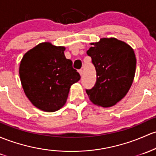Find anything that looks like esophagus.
Returning a JSON list of instances; mask_svg holds the SVG:
<instances>
[{"label":"esophagus","instance_id":"esophagus-1","mask_svg":"<svg viewBox=\"0 0 156 156\" xmlns=\"http://www.w3.org/2000/svg\"><path fill=\"white\" fill-rule=\"evenodd\" d=\"M78 73H79V74L81 75V76H82V75H83V71L82 69H80L79 71H78Z\"/></svg>","mask_w":156,"mask_h":156}]
</instances>
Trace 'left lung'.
<instances>
[{
    "instance_id": "left-lung-1",
    "label": "left lung",
    "mask_w": 156,
    "mask_h": 156,
    "mask_svg": "<svg viewBox=\"0 0 156 156\" xmlns=\"http://www.w3.org/2000/svg\"><path fill=\"white\" fill-rule=\"evenodd\" d=\"M87 50L96 70L95 86L86 90L93 104L103 107L115 105L126 95L133 83L136 68L134 50L115 37L101 38Z\"/></svg>"
}]
</instances>
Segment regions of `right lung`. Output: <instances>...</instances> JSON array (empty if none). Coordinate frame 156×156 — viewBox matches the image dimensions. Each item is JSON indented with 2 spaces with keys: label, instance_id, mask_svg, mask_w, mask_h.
<instances>
[{
  "label": "right lung",
  "instance_id": "right-lung-1",
  "mask_svg": "<svg viewBox=\"0 0 156 156\" xmlns=\"http://www.w3.org/2000/svg\"><path fill=\"white\" fill-rule=\"evenodd\" d=\"M64 47L41 43L23 55L19 75L26 95L37 108L55 112L66 104L70 87L81 76L73 61L64 55Z\"/></svg>",
  "mask_w": 156,
  "mask_h": 156
}]
</instances>
